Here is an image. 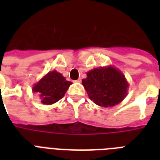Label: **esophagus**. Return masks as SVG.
<instances>
[{
	"label": "esophagus",
	"mask_w": 160,
	"mask_h": 160,
	"mask_svg": "<svg viewBox=\"0 0 160 160\" xmlns=\"http://www.w3.org/2000/svg\"><path fill=\"white\" fill-rule=\"evenodd\" d=\"M75 82L80 83V82H81V79H79V80H75Z\"/></svg>",
	"instance_id": "34e87169"
}]
</instances>
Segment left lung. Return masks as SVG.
Instances as JSON below:
<instances>
[{
    "instance_id": "1",
    "label": "left lung",
    "mask_w": 160,
    "mask_h": 160,
    "mask_svg": "<svg viewBox=\"0 0 160 160\" xmlns=\"http://www.w3.org/2000/svg\"><path fill=\"white\" fill-rule=\"evenodd\" d=\"M86 75L87 77L82 80V85L89 98L99 106H114L128 95L129 83L126 78L112 65L95 68Z\"/></svg>"
}]
</instances>
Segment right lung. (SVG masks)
I'll list each match as a JSON object with an SVG mask.
<instances>
[{"label": "right lung", "instance_id": "obj_1", "mask_svg": "<svg viewBox=\"0 0 160 160\" xmlns=\"http://www.w3.org/2000/svg\"><path fill=\"white\" fill-rule=\"evenodd\" d=\"M71 84L60 73L53 70L44 75L34 85L32 92L40 96L43 105H50L62 99Z\"/></svg>", "mask_w": 160, "mask_h": 160}]
</instances>
